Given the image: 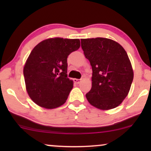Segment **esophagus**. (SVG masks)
Masks as SVG:
<instances>
[{
	"label": "esophagus",
	"instance_id": "obj_1",
	"mask_svg": "<svg viewBox=\"0 0 151 151\" xmlns=\"http://www.w3.org/2000/svg\"><path fill=\"white\" fill-rule=\"evenodd\" d=\"M73 81H74V82H75V83H76V84H80V82H81L82 80H81V79H74Z\"/></svg>",
	"mask_w": 151,
	"mask_h": 151
}]
</instances>
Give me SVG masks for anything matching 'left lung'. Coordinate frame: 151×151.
<instances>
[{"mask_svg": "<svg viewBox=\"0 0 151 151\" xmlns=\"http://www.w3.org/2000/svg\"><path fill=\"white\" fill-rule=\"evenodd\" d=\"M81 47L92 67V87L86 94L92 106L102 110L114 109L129 93L133 71L127 52L111 39H82Z\"/></svg>", "mask_w": 151, "mask_h": 151, "instance_id": "1", "label": "left lung"}]
</instances>
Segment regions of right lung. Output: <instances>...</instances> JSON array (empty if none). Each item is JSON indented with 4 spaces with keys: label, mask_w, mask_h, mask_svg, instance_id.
<instances>
[{
    "label": "right lung",
    "mask_w": 151,
    "mask_h": 151,
    "mask_svg": "<svg viewBox=\"0 0 151 151\" xmlns=\"http://www.w3.org/2000/svg\"><path fill=\"white\" fill-rule=\"evenodd\" d=\"M80 47L79 39L54 38L33 49L23 74L27 91L36 104L54 109L66 102L73 86L67 77V57Z\"/></svg>",
    "instance_id": "add662e5"
}]
</instances>
